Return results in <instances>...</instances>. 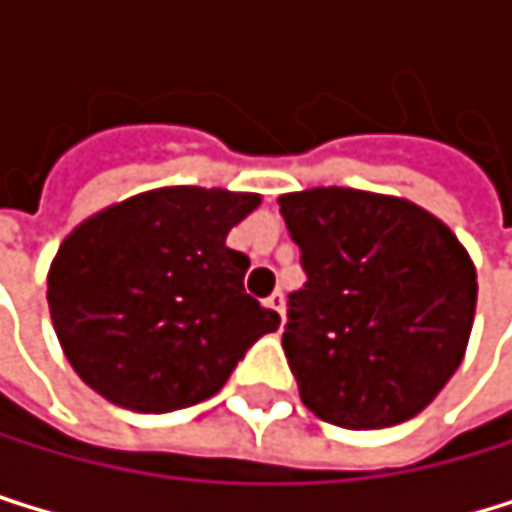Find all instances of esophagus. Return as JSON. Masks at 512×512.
I'll use <instances>...</instances> for the list:
<instances>
[{"mask_svg":"<svg viewBox=\"0 0 512 512\" xmlns=\"http://www.w3.org/2000/svg\"><path fill=\"white\" fill-rule=\"evenodd\" d=\"M267 307L276 310L279 316H285V294H282V291H273L270 298H267Z\"/></svg>","mask_w":512,"mask_h":512,"instance_id":"34e87169","label":"esophagus"}]
</instances>
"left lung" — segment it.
I'll return each instance as SVG.
<instances>
[{
    "mask_svg": "<svg viewBox=\"0 0 512 512\" xmlns=\"http://www.w3.org/2000/svg\"><path fill=\"white\" fill-rule=\"evenodd\" d=\"M307 282L282 350L304 405L347 430L415 418L455 375L476 270L442 221L405 199L319 187L279 199Z\"/></svg>",
    "mask_w": 512,
    "mask_h": 512,
    "instance_id": "1",
    "label": "left lung"
}]
</instances>
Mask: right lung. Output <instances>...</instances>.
I'll return each mask as SVG.
<instances>
[{"label":"right lung","mask_w":512,"mask_h":512,"mask_svg":"<svg viewBox=\"0 0 512 512\" xmlns=\"http://www.w3.org/2000/svg\"><path fill=\"white\" fill-rule=\"evenodd\" d=\"M258 196L168 187L76 227L48 273V307L76 375L113 405L165 415L218 393L279 313L245 294L227 233Z\"/></svg>","instance_id":"add662e5"}]
</instances>
